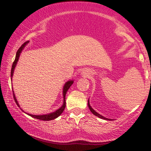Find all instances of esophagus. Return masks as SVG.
Here are the masks:
<instances>
[{"label":"esophagus","mask_w":151,"mask_h":151,"mask_svg":"<svg viewBox=\"0 0 151 151\" xmlns=\"http://www.w3.org/2000/svg\"><path fill=\"white\" fill-rule=\"evenodd\" d=\"M86 74V73H85Z\"/></svg>","instance_id":"1"}]
</instances>
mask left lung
<instances>
[{"label": "left lung", "instance_id": "1", "mask_svg": "<svg viewBox=\"0 0 151 151\" xmlns=\"http://www.w3.org/2000/svg\"><path fill=\"white\" fill-rule=\"evenodd\" d=\"M88 106H89V109H90V111H91V113H92L93 114H94L95 116H97V117H99V118H100V119H104V120H113V119H107V118H106V117H104L103 116H101V114H99V113H97V112L96 111H94V109H93L92 108H91V106H90V104H89V100H88Z\"/></svg>", "mask_w": 151, "mask_h": 151}]
</instances>
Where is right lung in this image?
Wrapping results in <instances>:
<instances>
[{
    "instance_id": "1",
    "label": "right lung",
    "mask_w": 151,
    "mask_h": 151,
    "mask_svg": "<svg viewBox=\"0 0 151 151\" xmlns=\"http://www.w3.org/2000/svg\"><path fill=\"white\" fill-rule=\"evenodd\" d=\"M29 42V41H27V42H25L20 47V48H19L18 51H17V53H16V56H15V59L14 60V62H13V65H12V68H11V74H10V77H11V80H12V78H13V73H14V70H15V67H16V65L17 63H18V60H19V58H20V54H21L22 51L23 50L24 47H25L26 45L27 44V43ZM74 81L73 80H69L67 81V82L65 83V85L63 86V91H62V94H63V104L61 107H60V109H58V110H56L54 112H52V113H49L47 114H44V115H33V114H27L25 113V111H24L23 110L21 109V110L23 112H25V114H27V115L30 116L35 118V119H40V120H42V121H50V120H53V119H55L56 118H58V116H60V115H61L62 112H63V111L65 110V106H66V101H65V96H66V93H67V91H68V89H70V87L71 86H72V84H73ZM13 97H14V99H15V103H16V104L18 106V107H20V105H19L18 101H17V99L15 97V95L14 92H13Z\"/></svg>"
}]
</instances>
